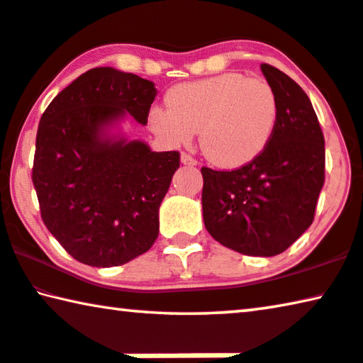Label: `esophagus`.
Returning a JSON list of instances; mask_svg holds the SVG:
<instances>
[{
	"mask_svg": "<svg viewBox=\"0 0 363 363\" xmlns=\"http://www.w3.org/2000/svg\"><path fill=\"white\" fill-rule=\"evenodd\" d=\"M180 160H182V164H183V165H189V167H194V165L198 164L196 160H194V159L191 157V155H188V154H182Z\"/></svg>",
	"mask_w": 363,
	"mask_h": 363,
	"instance_id": "34e87169",
	"label": "esophagus"
}]
</instances>
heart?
<instances>
[{"label":"heart","instance_id":"1","mask_svg":"<svg viewBox=\"0 0 363 363\" xmlns=\"http://www.w3.org/2000/svg\"><path fill=\"white\" fill-rule=\"evenodd\" d=\"M167 105L150 110L154 135L170 146H186L199 130L201 150L222 169H238L258 159L274 136L279 115L272 87L242 72L172 87Z\"/></svg>","mask_w":363,"mask_h":363}]
</instances>
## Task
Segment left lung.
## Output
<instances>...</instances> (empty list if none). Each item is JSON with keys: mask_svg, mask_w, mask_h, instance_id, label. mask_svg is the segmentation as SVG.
<instances>
[{"mask_svg": "<svg viewBox=\"0 0 363 363\" xmlns=\"http://www.w3.org/2000/svg\"><path fill=\"white\" fill-rule=\"evenodd\" d=\"M261 71L279 105L274 136L253 162L232 172L203 167V217L224 247L276 256L311 225L325 183V136L310 99L286 72Z\"/></svg>", "mask_w": 363, "mask_h": 363, "instance_id": "8db88e82", "label": "left lung"}]
</instances>
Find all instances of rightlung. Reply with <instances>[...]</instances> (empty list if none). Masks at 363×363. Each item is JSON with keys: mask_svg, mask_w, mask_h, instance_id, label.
<instances>
[{"mask_svg": "<svg viewBox=\"0 0 363 363\" xmlns=\"http://www.w3.org/2000/svg\"><path fill=\"white\" fill-rule=\"evenodd\" d=\"M152 81L110 66L89 69L55 97L37 131L32 182L43 224L81 263L138 258L159 235V208L180 167L115 131L128 115L147 125Z\"/></svg>", "mask_w": 363, "mask_h": 363, "instance_id": "add662e5", "label": "right lung"}]
</instances>
